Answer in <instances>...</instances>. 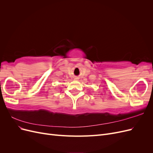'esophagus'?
I'll list each match as a JSON object with an SVG mask.
<instances>
[{
	"instance_id": "esophagus-1",
	"label": "esophagus",
	"mask_w": 153,
	"mask_h": 153,
	"mask_svg": "<svg viewBox=\"0 0 153 153\" xmlns=\"http://www.w3.org/2000/svg\"><path fill=\"white\" fill-rule=\"evenodd\" d=\"M76 79H78V78H76Z\"/></svg>"
}]
</instances>
